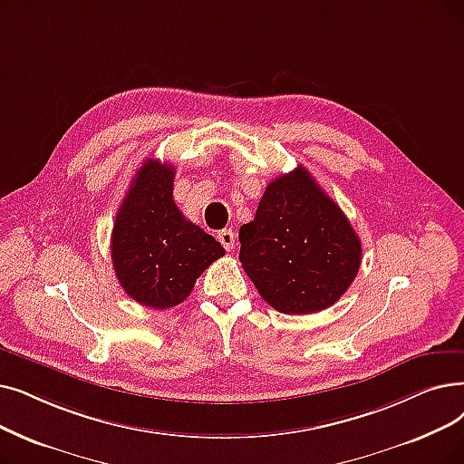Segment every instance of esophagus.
I'll use <instances>...</instances> for the list:
<instances>
[{"mask_svg": "<svg viewBox=\"0 0 464 464\" xmlns=\"http://www.w3.org/2000/svg\"><path fill=\"white\" fill-rule=\"evenodd\" d=\"M218 240L221 243V246H224L227 252H231L235 248V233L233 229H221L218 231Z\"/></svg>", "mask_w": 464, "mask_h": 464, "instance_id": "1", "label": "esophagus"}]
</instances>
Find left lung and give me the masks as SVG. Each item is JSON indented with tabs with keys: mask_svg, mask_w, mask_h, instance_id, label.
<instances>
[{
	"mask_svg": "<svg viewBox=\"0 0 464 464\" xmlns=\"http://www.w3.org/2000/svg\"><path fill=\"white\" fill-rule=\"evenodd\" d=\"M238 240L245 273L259 295L285 314L328 309L360 269L358 235L301 165L266 188Z\"/></svg>",
	"mask_w": 464,
	"mask_h": 464,
	"instance_id": "1",
	"label": "left lung"
}]
</instances>
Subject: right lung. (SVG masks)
<instances>
[{
    "label": "right lung",
    "mask_w": 464,
    "mask_h": 464,
    "mask_svg": "<svg viewBox=\"0 0 464 464\" xmlns=\"http://www.w3.org/2000/svg\"><path fill=\"white\" fill-rule=\"evenodd\" d=\"M174 167L148 159L132 178L111 231V261L119 285L151 309H170L191 294L195 280L224 246L174 203Z\"/></svg>",
    "instance_id": "add662e5"
}]
</instances>
